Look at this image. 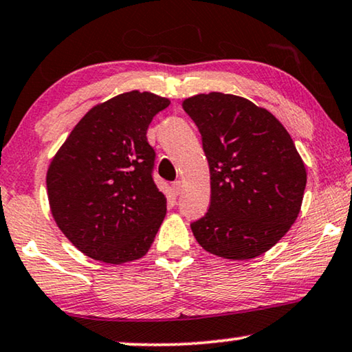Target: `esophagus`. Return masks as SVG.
<instances>
[{
  "mask_svg": "<svg viewBox=\"0 0 352 352\" xmlns=\"http://www.w3.org/2000/svg\"><path fill=\"white\" fill-rule=\"evenodd\" d=\"M172 191H174L175 196H178V194L182 192V182L180 180H175L174 183H172Z\"/></svg>",
  "mask_w": 352,
  "mask_h": 352,
  "instance_id": "34e87169",
  "label": "esophagus"
}]
</instances>
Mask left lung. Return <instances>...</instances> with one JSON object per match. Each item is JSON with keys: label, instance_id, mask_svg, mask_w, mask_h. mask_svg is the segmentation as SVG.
<instances>
[{"label": "left lung", "instance_id": "left-lung-1", "mask_svg": "<svg viewBox=\"0 0 352 352\" xmlns=\"http://www.w3.org/2000/svg\"><path fill=\"white\" fill-rule=\"evenodd\" d=\"M183 109L202 135L210 167V207L191 230L219 258L243 261L269 251L297 219L305 164L269 110L224 93L196 94Z\"/></svg>", "mask_w": 352, "mask_h": 352}]
</instances>
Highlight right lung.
Wrapping results in <instances>:
<instances>
[{"instance_id": "obj_1", "label": "right lung", "mask_w": 352, "mask_h": 352, "mask_svg": "<svg viewBox=\"0 0 352 352\" xmlns=\"http://www.w3.org/2000/svg\"><path fill=\"white\" fill-rule=\"evenodd\" d=\"M169 99L129 91L94 106L47 170L50 210L71 243L107 264L142 258L166 217L146 129Z\"/></svg>"}]
</instances>
